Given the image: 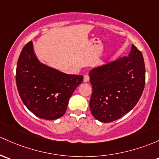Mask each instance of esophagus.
<instances>
[{
    "mask_svg": "<svg viewBox=\"0 0 159 159\" xmlns=\"http://www.w3.org/2000/svg\"><path fill=\"white\" fill-rule=\"evenodd\" d=\"M89 81V76L88 75H85L84 76V82H88Z\"/></svg>",
    "mask_w": 159,
    "mask_h": 159,
    "instance_id": "esophagus-1",
    "label": "esophagus"
}]
</instances>
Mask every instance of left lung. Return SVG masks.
<instances>
[{
  "label": "left lung",
  "instance_id": "1",
  "mask_svg": "<svg viewBox=\"0 0 159 159\" xmlns=\"http://www.w3.org/2000/svg\"><path fill=\"white\" fill-rule=\"evenodd\" d=\"M93 92L90 109L103 123L120 119L138 103L146 81V68L141 52L134 45L127 57L119 58L89 71Z\"/></svg>",
  "mask_w": 159,
  "mask_h": 159
}]
</instances>
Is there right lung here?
Segmentation results:
<instances>
[{
    "label": "right lung",
    "mask_w": 159,
    "mask_h": 159,
    "mask_svg": "<svg viewBox=\"0 0 159 159\" xmlns=\"http://www.w3.org/2000/svg\"><path fill=\"white\" fill-rule=\"evenodd\" d=\"M82 81V75L66 74L42 63L32 41L21 51L16 71L18 92L25 106L41 119L61 117L69 98Z\"/></svg>",
    "instance_id": "1"
}]
</instances>
